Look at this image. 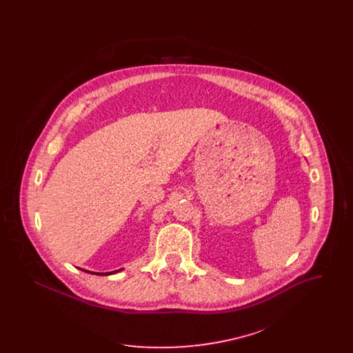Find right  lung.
<instances>
[{"mask_svg": "<svg viewBox=\"0 0 353 353\" xmlns=\"http://www.w3.org/2000/svg\"><path fill=\"white\" fill-rule=\"evenodd\" d=\"M120 270L110 271V272H94V271H91V274H95V275H111V274H115V272H118V271H120ZM83 271H85V270H83ZM85 272H90V271H85Z\"/></svg>", "mask_w": 353, "mask_h": 353, "instance_id": "right-lung-1", "label": "right lung"}]
</instances>
